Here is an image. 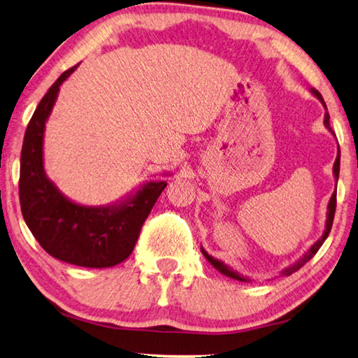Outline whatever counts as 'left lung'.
<instances>
[{
  "instance_id": "obj_1",
  "label": "left lung",
  "mask_w": 358,
  "mask_h": 358,
  "mask_svg": "<svg viewBox=\"0 0 358 358\" xmlns=\"http://www.w3.org/2000/svg\"><path fill=\"white\" fill-rule=\"evenodd\" d=\"M311 93L313 95L319 99V101L322 103V106H324V109H325V117H324V125H325V128L328 131H330L331 134H335L333 133V130H331V127H330V114H328V110H327V104H325V101H324V98H322V95L320 93L317 92V90H314V89H311ZM339 160H341V154H339V145H338V155H336V160H335V165H333V176H335V180H336V184H338V178H339ZM327 220H325V230H324V233H322V236L317 239V241H315L313 245H311V249H309L306 254H304L303 257H300V259H298L295 263H292L290 266H287L284 271H282V274L284 276H290L292 273H295V271H298V269H300L304 263L306 262H309L313 259V257L315 255V252H317L319 249H320V245L324 244V241L325 239L328 238V233H330V230H331V225H333V219H335V209H336V190L333 192V195H331V198H330V201H328V206H327ZM201 252H203V255L206 257V260L210 263V265H213L215 269H217V271H220L222 274H225L227 278H231V279H236V280H241V282H250V279L249 278H244L243 274H239L238 271H234L233 268H230L228 265H225L224 262H220V260H217V259H214L213 255H209L206 250H204L203 248H201Z\"/></svg>"
}]
</instances>
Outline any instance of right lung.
<instances>
[{
	"instance_id": "right-lung-1",
	"label": "right lung",
	"mask_w": 358,
	"mask_h": 358,
	"mask_svg": "<svg viewBox=\"0 0 358 358\" xmlns=\"http://www.w3.org/2000/svg\"><path fill=\"white\" fill-rule=\"evenodd\" d=\"M76 68L78 64L54 82L27 127L20 155V208L25 224L47 254L78 266L110 268L130 257L141 227L165 190L166 180L144 182L106 206H85L64 196L47 178L45 122L54 109L60 85Z\"/></svg>"
}]
</instances>
